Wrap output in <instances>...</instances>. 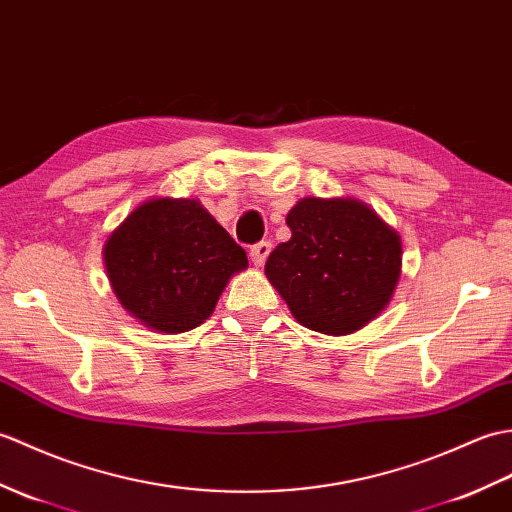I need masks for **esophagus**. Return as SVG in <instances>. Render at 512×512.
I'll return each mask as SVG.
<instances>
[{
	"label": "esophagus",
	"mask_w": 512,
	"mask_h": 512,
	"mask_svg": "<svg viewBox=\"0 0 512 512\" xmlns=\"http://www.w3.org/2000/svg\"><path fill=\"white\" fill-rule=\"evenodd\" d=\"M269 252H271V243L263 241V243H256L252 249H249V256H252V263H254L256 267H263L267 256H269Z\"/></svg>",
	"instance_id": "esophagus-1"
}]
</instances>
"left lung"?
<instances>
[{"mask_svg": "<svg viewBox=\"0 0 512 512\" xmlns=\"http://www.w3.org/2000/svg\"><path fill=\"white\" fill-rule=\"evenodd\" d=\"M291 238L265 276L302 326L350 335L390 304L401 278V236L368 203L304 197L287 214Z\"/></svg>", "mask_w": 512, "mask_h": 512, "instance_id": "left-lung-1", "label": "left lung"}]
</instances>
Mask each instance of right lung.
Here are the masks:
<instances>
[{
	"instance_id": "1",
	"label": "right lung",
	"mask_w": 512,
	"mask_h": 512,
	"mask_svg": "<svg viewBox=\"0 0 512 512\" xmlns=\"http://www.w3.org/2000/svg\"><path fill=\"white\" fill-rule=\"evenodd\" d=\"M122 309L155 333L177 335L212 315L247 254L199 199L140 203L102 247Z\"/></svg>"
}]
</instances>
